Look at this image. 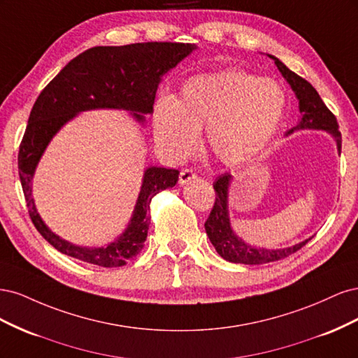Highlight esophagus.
Wrapping results in <instances>:
<instances>
[{
	"instance_id": "1",
	"label": "esophagus",
	"mask_w": 358,
	"mask_h": 358,
	"mask_svg": "<svg viewBox=\"0 0 358 358\" xmlns=\"http://www.w3.org/2000/svg\"><path fill=\"white\" fill-rule=\"evenodd\" d=\"M194 179H197V175H196V173H194L192 170L183 169V170L180 171V175H179V183H180V185H187L188 182H191V180H194Z\"/></svg>"
}]
</instances>
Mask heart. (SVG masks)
<instances>
[{
  "mask_svg": "<svg viewBox=\"0 0 358 358\" xmlns=\"http://www.w3.org/2000/svg\"><path fill=\"white\" fill-rule=\"evenodd\" d=\"M287 92L273 79L242 70L199 74L183 83L178 100L159 96L154 104L155 142L167 157H188L197 133L208 128V145L224 164L251 161L282 122Z\"/></svg>",
  "mask_w": 358,
  "mask_h": 358,
  "instance_id": "heart-1",
  "label": "heart"
}]
</instances>
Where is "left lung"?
<instances>
[{
	"instance_id": "obj_1",
	"label": "left lung",
	"mask_w": 358,
	"mask_h": 358,
	"mask_svg": "<svg viewBox=\"0 0 358 358\" xmlns=\"http://www.w3.org/2000/svg\"><path fill=\"white\" fill-rule=\"evenodd\" d=\"M267 57L275 61L278 70L284 76V79L288 82L291 90L294 91L299 100V110L301 117L299 124L288 129L285 136H289L294 131H300V129H322V131H327L329 134H331L336 146H338V152L341 154L342 136L339 131L338 121H336V116L327 109V106L324 104L317 90L313 88L308 80L300 78L294 71H291L285 64L282 61H279L276 57ZM231 179L233 176L230 173H224V175L218 176L213 182L216 199L209 218L204 222V229L209 236V241L215 246L216 252H218L224 259L230 263L241 264L272 263L294 254L303 245H306L310 241L309 237L306 241L284 249L255 248L245 243L239 236H236L230 224L229 188Z\"/></svg>"
}]
</instances>
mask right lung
<instances>
[{
	"instance_id": "right-lung-1",
	"label": "right lung",
	"mask_w": 358,
	"mask_h": 358,
	"mask_svg": "<svg viewBox=\"0 0 358 358\" xmlns=\"http://www.w3.org/2000/svg\"><path fill=\"white\" fill-rule=\"evenodd\" d=\"M197 49L189 43H134L127 46H96L80 53L41 91L29 113L19 146L17 167L32 224L59 252L101 267H121L134 258L148 237L150 201L173 188L179 171L148 167L142 188L125 231L107 246H79L64 241L43 222L32 199V178L48 145L59 129L82 112L95 109L128 110L138 124L154 110L162 76Z\"/></svg>"
}]
</instances>
